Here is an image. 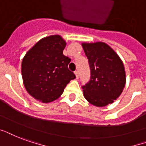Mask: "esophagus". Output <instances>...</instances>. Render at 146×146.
Here are the masks:
<instances>
[{
    "label": "esophagus",
    "mask_w": 146,
    "mask_h": 146,
    "mask_svg": "<svg viewBox=\"0 0 146 146\" xmlns=\"http://www.w3.org/2000/svg\"><path fill=\"white\" fill-rule=\"evenodd\" d=\"M74 74H75L76 78H79V73H78V71H75V72H74Z\"/></svg>",
    "instance_id": "esophagus-1"
}]
</instances>
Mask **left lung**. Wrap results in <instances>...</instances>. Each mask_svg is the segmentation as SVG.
<instances>
[{"label": "left lung", "instance_id": "left-lung-1", "mask_svg": "<svg viewBox=\"0 0 146 146\" xmlns=\"http://www.w3.org/2000/svg\"><path fill=\"white\" fill-rule=\"evenodd\" d=\"M82 47L91 72L90 80L82 86L84 96L93 106H108L119 98L125 85L123 63L106 43H84Z\"/></svg>", "mask_w": 146, "mask_h": 146}]
</instances>
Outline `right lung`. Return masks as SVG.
<instances>
[{
    "instance_id": "add662e5",
    "label": "right lung",
    "mask_w": 146,
    "mask_h": 146,
    "mask_svg": "<svg viewBox=\"0 0 146 146\" xmlns=\"http://www.w3.org/2000/svg\"><path fill=\"white\" fill-rule=\"evenodd\" d=\"M66 43L59 35L41 39L23 58L21 74L27 92L42 102L59 98L71 80L75 78L68 69L71 59L63 54Z\"/></svg>"
}]
</instances>
